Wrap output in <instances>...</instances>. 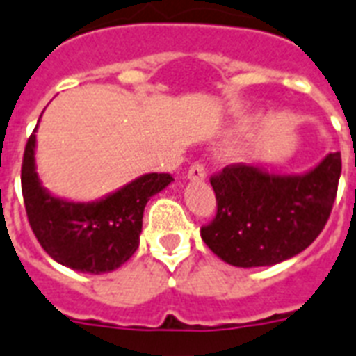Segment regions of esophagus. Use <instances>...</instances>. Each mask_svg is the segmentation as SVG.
Segmentation results:
<instances>
[{
	"instance_id": "esophagus-1",
	"label": "esophagus",
	"mask_w": 356,
	"mask_h": 356,
	"mask_svg": "<svg viewBox=\"0 0 356 356\" xmlns=\"http://www.w3.org/2000/svg\"><path fill=\"white\" fill-rule=\"evenodd\" d=\"M205 168H203V164H200V162H195V164H192L188 170V175L186 177L190 179V181H194V183H201V181H205Z\"/></svg>"
}]
</instances>
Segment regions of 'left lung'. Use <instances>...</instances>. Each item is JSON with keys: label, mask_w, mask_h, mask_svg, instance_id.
I'll return each instance as SVG.
<instances>
[{"label": "left lung", "mask_w": 356, "mask_h": 356, "mask_svg": "<svg viewBox=\"0 0 356 356\" xmlns=\"http://www.w3.org/2000/svg\"><path fill=\"white\" fill-rule=\"evenodd\" d=\"M340 172V153H329L303 173L227 166L211 179L218 212L201 229V238L212 253L236 268L292 259L325 227Z\"/></svg>", "instance_id": "8db88e82"}]
</instances>
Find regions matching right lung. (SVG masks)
Wrapping results in <instances>:
<instances>
[{
	"label": "right lung",
	"instance_id": "add662e5",
	"mask_svg": "<svg viewBox=\"0 0 356 356\" xmlns=\"http://www.w3.org/2000/svg\"><path fill=\"white\" fill-rule=\"evenodd\" d=\"M36 129L27 140L22 164L25 211L36 240L53 260L75 271L99 275L116 270L138 248L149 197L173 177L145 173L96 201L64 200L44 188L36 173Z\"/></svg>",
	"mask_w": 356,
	"mask_h": 356
}]
</instances>
